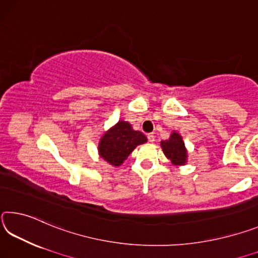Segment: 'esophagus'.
Returning <instances> with one entry per match:
<instances>
[{
    "mask_svg": "<svg viewBox=\"0 0 258 258\" xmlns=\"http://www.w3.org/2000/svg\"><path fill=\"white\" fill-rule=\"evenodd\" d=\"M147 139H149V142H154L155 136L153 134H149V135H147Z\"/></svg>",
    "mask_w": 258,
    "mask_h": 258,
    "instance_id": "1",
    "label": "esophagus"
}]
</instances>
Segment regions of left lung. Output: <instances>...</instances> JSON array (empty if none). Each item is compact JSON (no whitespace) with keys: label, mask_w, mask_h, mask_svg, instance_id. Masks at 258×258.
<instances>
[{"label":"left lung","mask_w":258,"mask_h":258,"mask_svg":"<svg viewBox=\"0 0 258 258\" xmlns=\"http://www.w3.org/2000/svg\"><path fill=\"white\" fill-rule=\"evenodd\" d=\"M161 147L166 157L170 159L174 164H184L186 162V150L183 139L178 134L174 133L170 138L161 142Z\"/></svg>","instance_id":"1"}]
</instances>
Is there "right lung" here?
<instances>
[{
	"label": "right lung",
	"instance_id": "1",
	"mask_svg": "<svg viewBox=\"0 0 258 258\" xmlns=\"http://www.w3.org/2000/svg\"><path fill=\"white\" fill-rule=\"evenodd\" d=\"M147 138L143 133L135 132L128 122L119 121L101 137L99 154L112 166H120L137 145L146 143Z\"/></svg>",
	"mask_w": 258,
	"mask_h": 258
}]
</instances>
